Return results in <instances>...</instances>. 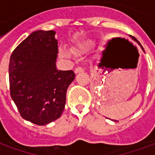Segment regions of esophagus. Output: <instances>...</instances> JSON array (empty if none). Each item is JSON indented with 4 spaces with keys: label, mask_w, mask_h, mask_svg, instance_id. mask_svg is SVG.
<instances>
[{
    "label": "esophagus",
    "mask_w": 155,
    "mask_h": 155,
    "mask_svg": "<svg viewBox=\"0 0 155 155\" xmlns=\"http://www.w3.org/2000/svg\"><path fill=\"white\" fill-rule=\"evenodd\" d=\"M75 73L82 72V71H84V68H83L82 67H78V68H75Z\"/></svg>",
    "instance_id": "esophagus-1"
}]
</instances>
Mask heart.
I'll list each match as a JSON object with an SVG mask.
<instances>
[{
	"label": "heart",
	"mask_w": 155,
	"mask_h": 155,
	"mask_svg": "<svg viewBox=\"0 0 155 155\" xmlns=\"http://www.w3.org/2000/svg\"><path fill=\"white\" fill-rule=\"evenodd\" d=\"M62 54H63V55H65V56H67L68 54L67 53V52H65V51H62Z\"/></svg>",
	"instance_id": "heart-1"
}]
</instances>
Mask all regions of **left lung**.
<instances>
[{"mask_svg":"<svg viewBox=\"0 0 155 155\" xmlns=\"http://www.w3.org/2000/svg\"><path fill=\"white\" fill-rule=\"evenodd\" d=\"M134 38V40H136V41H137V42H138V44H139V45H140V46H141V44H140V42H138V41H137V39H136V38ZM141 47H142V46H141ZM142 49H143V47H142Z\"/></svg>","mask_w":155,"mask_h":155,"instance_id":"obj_1","label":"left lung"}]
</instances>
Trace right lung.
Segmentation results:
<instances>
[{"instance_id": "right-lung-1", "label": "right lung", "mask_w": 155, "mask_h": 155, "mask_svg": "<svg viewBox=\"0 0 155 155\" xmlns=\"http://www.w3.org/2000/svg\"><path fill=\"white\" fill-rule=\"evenodd\" d=\"M53 30H38L21 42L8 65L10 96L25 120L44 125L62 115L75 72L56 70L58 41Z\"/></svg>"}]
</instances>
